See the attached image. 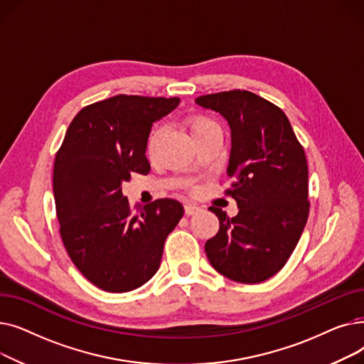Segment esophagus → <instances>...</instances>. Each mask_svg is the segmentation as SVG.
I'll return each instance as SVG.
<instances>
[{
	"label": "esophagus",
	"instance_id": "1",
	"mask_svg": "<svg viewBox=\"0 0 364 364\" xmlns=\"http://www.w3.org/2000/svg\"><path fill=\"white\" fill-rule=\"evenodd\" d=\"M199 211V206L193 205V203H186L184 205V214L188 217V215H193Z\"/></svg>",
	"mask_w": 364,
	"mask_h": 364
}]
</instances>
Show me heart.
<instances>
[{
    "label": "heart",
    "mask_w": 364,
    "mask_h": 364,
    "mask_svg": "<svg viewBox=\"0 0 364 364\" xmlns=\"http://www.w3.org/2000/svg\"><path fill=\"white\" fill-rule=\"evenodd\" d=\"M188 125H190V129H192V132H193V136H195L196 132H200V131H203V129L213 128V127H218L211 118L203 117V114H196V117H193L192 119H190ZM158 136H159V129H158V128H155V129H153V131L150 132L149 140H147V149H149V150L155 149V144H156V141H158Z\"/></svg>",
    "instance_id": "obj_1"
}]
</instances>
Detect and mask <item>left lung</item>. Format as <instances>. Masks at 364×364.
<instances>
[{
  "instance_id": "8db88e82",
  "label": "left lung",
  "mask_w": 364,
  "mask_h": 364,
  "mask_svg": "<svg viewBox=\"0 0 364 364\" xmlns=\"http://www.w3.org/2000/svg\"><path fill=\"white\" fill-rule=\"evenodd\" d=\"M199 106L220 112L232 128L225 190L239 206L220 220L218 233L205 243L206 257L227 279L254 284L270 279L288 262L310 213L309 166L284 112L246 90L199 95Z\"/></svg>"
}]
</instances>
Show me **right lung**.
<instances>
[{
    "label": "right lung",
    "mask_w": 364,
    "mask_h": 364,
    "mask_svg": "<svg viewBox=\"0 0 364 364\" xmlns=\"http://www.w3.org/2000/svg\"><path fill=\"white\" fill-rule=\"evenodd\" d=\"M178 97L118 94L82 107L55 153L53 190L66 251L85 279L121 294L140 288L158 272L166 236L183 205L158 199L131 208L122 184L149 174L147 139Z\"/></svg>",
    "instance_id": "obj_1"
}]
</instances>
